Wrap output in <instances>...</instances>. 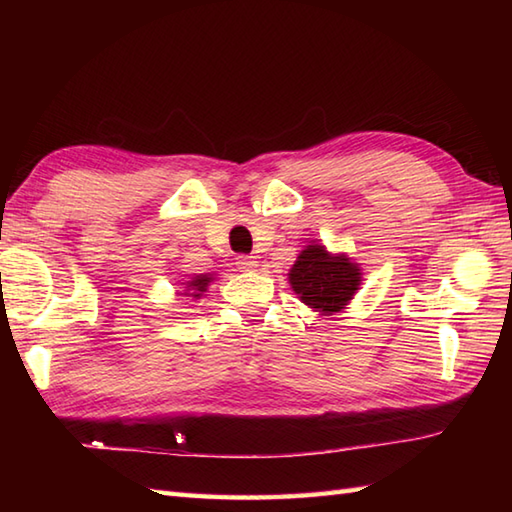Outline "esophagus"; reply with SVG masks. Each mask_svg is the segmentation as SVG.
I'll return each mask as SVG.
<instances>
[{
    "mask_svg": "<svg viewBox=\"0 0 512 512\" xmlns=\"http://www.w3.org/2000/svg\"><path fill=\"white\" fill-rule=\"evenodd\" d=\"M235 264H237V268H242V270H257L259 259L255 255H239Z\"/></svg>",
    "mask_w": 512,
    "mask_h": 512,
    "instance_id": "obj_1",
    "label": "esophagus"
}]
</instances>
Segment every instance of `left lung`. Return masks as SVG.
I'll use <instances>...</instances> for the list:
<instances>
[{"label": "left lung", "mask_w": 512, "mask_h": 512, "mask_svg": "<svg viewBox=\"0 0 512 512\" xmlns=\"http://www.w3.org/2000/svg\"><path fill=\"white\" fill-rule=\"evenodd\" d=\"M361 273L345 255L332 257L323 246H308L290 270V284L306 306L339 312L358 290Z\"/></svg>", "instance_id": "8db88e82"}]
</instances>
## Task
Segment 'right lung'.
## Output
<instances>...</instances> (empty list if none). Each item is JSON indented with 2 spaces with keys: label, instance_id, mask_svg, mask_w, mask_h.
<instances>
[{
  "label": "right lung",
  "instance_id": "obj_1",
  "mask_svg": "<svg viewBox=\"0 0 512 512\" xmlns=\"http://www.w3.org/2000/svg\"><path fill=\"white\" fill-rule=\"evenodd\" d=\"M209 281H211L209 275H198L193 281H189V286H187L189 292H182V295H189V297L200 299V295L206 290V286H209Z\"/></svg>",
  "mask_w": 512,
  "mask_h": 512
}]
</instances>
